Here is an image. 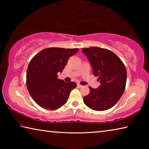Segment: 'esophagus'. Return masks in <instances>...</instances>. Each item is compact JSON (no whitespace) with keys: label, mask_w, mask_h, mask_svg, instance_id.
I'll list each match as a JSON object with an SVG mask.
<instances>
[{"label":"esophagus","mask_w":149,"mask_h":149,"mask_svg":"<svg viewBox=\"0 0 149 149\" xmlns=\"http://www.w3.org/2000/svg\"><path fill=\"white\" fill-rule=\"evenodd\" d=\"M77 87H78V88H81V87H83V85H80L79 84H77Z\"/></svg>","instance_id":"esophagus-1"}]
</instances>
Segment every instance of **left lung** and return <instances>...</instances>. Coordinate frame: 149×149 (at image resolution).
Segmentation results:
<instances>
[{"mask_svg":"<svg viewBox=\"0 0 149 149\" xmlns=\"http://www.w3.org/2000/svg\"><path fill=\"white\" fill-rule=\"evenodd\" d=\"M93 68V75L99 77L97 89L89 87V94L84 98L91 109L104 111L116 104L124 92L127 71L123 63L114 52L100 47L82 49Z\"/></svg>","mask_w":149,"mask_h":149,"instance_id":"1","label":"left lung"}]
</instances>
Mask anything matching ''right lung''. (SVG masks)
<instances>
[{"instance_id":"1","label":"right lung","mask_w":149,"mask_h":149,"mask_svg":"<svg viewBox=\"0 0 149 149\" xmlns=\"http://www.w3.org/2000/svg\"><path fill=\"white\" fill-rule=\"evenodd\" d=\"M78 49L48 48L33 58L27 70L26 84L32 99L40 107L56 110L66 103L71 91L77 87L74 82L58 79L70 56Z\"/></svg>"}]
</instances>
